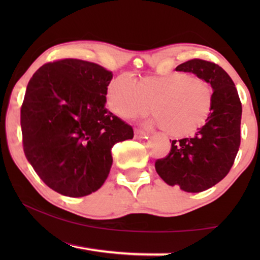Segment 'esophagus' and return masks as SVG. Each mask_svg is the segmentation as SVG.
Instances as JSON below:
<instances>
[{
  "instance_id": "obj_1",
  "label": "esophagus",
  "mask_w": 260,
  "mask_h": 260,
  "mask_svg": "<svg viewBox=\"0 0 260 260\" xmlns=\"http://www.w3.org/2000/svg\"><path fill=\"white\" fill-rule=\"evenodd\" d=\"M135 137L136 138H148V133H145L143 130L136 129L135 130Z\"/></svg>"
}]
</instances>
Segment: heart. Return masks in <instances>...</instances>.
<instances>
[{
	"label": "heart",
	"instance_id": "b5f03b06",
	"mask_svg": "<svg viewBox=\"0 0 260 260\" xmlns=\"http://www.w3.org/2000/svg\"><path fill=\"white\" fill-rule=\"evenodd\" d=\"M213 98L214 91L207 80L184 72L144 77L135 84L129 77L119 76L106 90L108 108L120 118L144 115L151 104L152 124L173 137L189 136L205 125Z\"/></svg>",
	"mask_w": 260,
	"mask_h": 260
}]
</instances>
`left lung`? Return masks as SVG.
<instances>
[{
	"mask_svg": "<svg viewBox=\"0 0 260 260\" xmlns=\"http://www.w3.org/2000/svg\"><path fill=\"white\" fill-rule=\"evenodd\" d=\"M175 70L197 74L212 85V111L195 136L172 141L169 154L155 162V169L169 186L199 193L220 182L232 168L240 147L243 109L233 80L216 63L191 59Z\"/></svg>",
	"mask_w": 260,
	"mask_h": 260,
	"instance_id": "left-lung-1",
	"label": "left lung"
}]
</instances>
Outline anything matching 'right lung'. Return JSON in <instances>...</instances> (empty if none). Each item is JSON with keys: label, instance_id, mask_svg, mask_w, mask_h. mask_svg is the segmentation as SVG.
Masks as SVG:
<instances>
[{"label": "right lung", "instance_id": "right-lung-1", "mask_svg": "<svg viewBox=\"0 0 260 260\" xmlns=\"http://www.w3.org/2000/svg\"><path fill=\"white\" fill-rule=\"evenodd\" d=\"M113 74L94 62L61 59L30 78L21 106L24 155L56 193L98 190L112 166L111 149L131 140V125L105 108Z\"/></svg>", "mask_w": 260, "mask_h": 260}]
</instances>
